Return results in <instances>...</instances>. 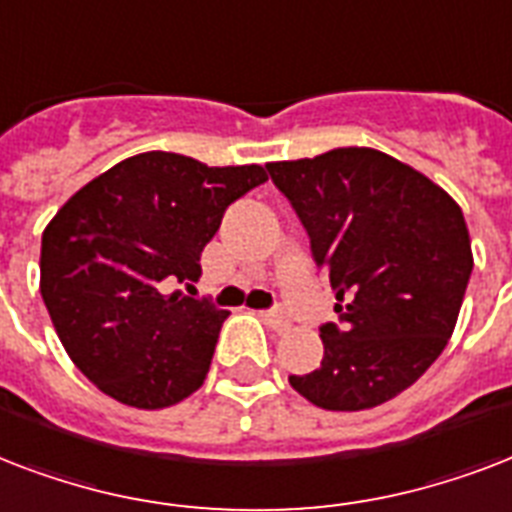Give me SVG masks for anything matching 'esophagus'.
Wrapping results in <instances>:
<instances>
[{"label": "esophagus", "mask_w": 512, "mask_h": 512, "mask_svg": "<svg viewBox=\"0 0 512 512\" xmlns=\"http://www.w3.org/2000/svg\"><path fill=\"white\" fill-rule=\"evenodd\" d=\"M261 320H264L269 328H275V331H288V328H291V320L277 310H264L261 312Z\"/></svg>", "instance_id": "34e87169"}]
</instances>
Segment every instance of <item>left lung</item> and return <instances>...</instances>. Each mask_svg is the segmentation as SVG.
I'll use <instances>...</instances> for the list:
<instances>
[{
    "label": "left lung",
    "mask_w": 512,
    "mask_h": 512,
    "mask_svg": "<svg viewBox=\"0 0 512 512\" xmlns=\"http://www.w3.org/2000/svg\"><path fill=\"white\" fill-rule=\"evenodd\" d=\"M336 291L323 360L288 376L326 411H363L417 382L449 344L473 272L465 216L449 192L368 146L267 162Z\"/></svg>",
    "instance_id": "obj_1"
}]
</instances>
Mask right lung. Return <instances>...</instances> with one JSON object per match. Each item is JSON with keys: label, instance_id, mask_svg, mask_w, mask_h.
Returning <instances> with one entry per match:
<instances>
[{"label": "right lung", "instance_id": "right-lung-1", "mask_svg": "<svg viewBox=\"0 0 512 512\" xmlns=\"http://www.w3.org/2000/svg\"><path fill=\"white\" fill-rule=\"evenodd\" d=\"M261 165L208 168L173 152L117 162L42 232L39 291L74 366L109 398L168 408L202 387L229 312L170 283L200 277L202 248Z\"/></svg>", "mask_w": 512, "mask_h": 512}]
</instances>
